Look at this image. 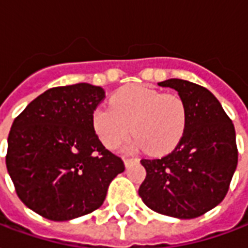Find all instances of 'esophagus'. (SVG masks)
<instances>
[{
    "instance_id": "34e87169",
    "label": "esophagus",
    "mask_w": 248,
    "mask_h": 248,
    "mask_svg": "<svg viewBox=\"0 0 248 248\" xmlns=\"http://www.w3.org/2000/svg\"><path fill=\"white\" fill-rule=\"evenodd\" d=\"M124 166H126V168H129L134 161H137V159H134V157H124Z\"/></svg>"
}]
</instances>
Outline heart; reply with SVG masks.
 I'll return each instance as SVG.
<instances>
[{
  "mask_svg": "<svg viewBox=\"0 0 248 248\" xmlns=\"http://www.w3.org/2000/svg\"><path fill=\"white\" fill-rule=\"evenodd\" d=\"M110 108H97L93 126L101 142L110 150L119 147L131 133L144 151L166 154L179 144L186 129L188 109L176 93L135 85L121 89Z\"/></svg>",
  "mask_w": 248,
  "mask_h": 248,
  "instance_id": "1",
  "label": "heart"
}]
</instances>
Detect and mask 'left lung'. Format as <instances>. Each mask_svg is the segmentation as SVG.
<instances>
[{
	"mask_svg": "<svg viewBox=\"0 0 248 248\" xmlns=\"http://www.w3.org/2000/svg\"><path fill=\"white\" fill-rule=\"evenodd\" d=\"M157 85L179 93L188 109V122L170 154L140 160L147 175L139 196L154 212L192 219L216 208L226 196L238 164L235 129L206 88L180 78Z\"/></svg>",
	"mask_w": 248,
	"mask_h": 248,
	"instance_id": "8db88e82",
	"label": "left lung"
}]
</instances>
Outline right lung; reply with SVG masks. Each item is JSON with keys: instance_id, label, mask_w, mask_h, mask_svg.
I'll return each instance as SVG.
<instances>
[{"instance_id": "1", "label": "right lung", "mask_w": 248, "mask_h": 248, "mask_svg": "<svg viewBox=\"0 0 248 248\" xmlns=\"http://www.w3.org/2000/svg\"><path fill=\"white\" fill-rule=\"evenodd\" d=\"M104 97L87 82L52 88L14 119L7 172L22 202L42 217L69 221L96 210L124 170L94 131L93 113Z\"/></svg>"}]
</instances>
